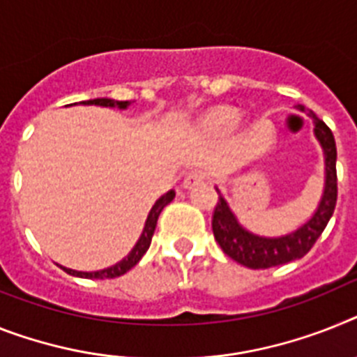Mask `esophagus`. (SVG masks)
<instances>
[{
	"mask_svg": "<svg viewBox=\"0 0 357 357\" xmlns=\"http://www.w3.org/2000/svg\"><path fill=\"white\" fill-rule=\"evenodd\" d=\"M206 179H208L206 172H203V170H192V172H188L187 176H185L183 187L185 188H192V187H196V185L205 183Z\"/></svg>",
	"mask_w": 357,
	"mask_h": 357,
	"instance_id": "obj_1",
	"label": "esophagus"
}]
</instances>
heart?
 <instances>
[{"instance_id":"b5f03b06","label":"heart","mask_w":357,"mask_h":357,"mask_svg":"<svg viewBox=\"0 0 357 357\" xmlns=\"http://www.w3.org/2000/svg\"><path fill=\"white\" fill-rule=\"evenodd\" d=\"M236 121V110L232 109H218L208 114L206 123L212 128H227Z\"/></svg>"}]
</instances>
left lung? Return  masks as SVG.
Returning <instances> with one entry per match:
<instances>
[{"instance_id":"obj_1","label":"left lung","mask_w":357,"mask_h":357,"mask_svg":"<svg viewBox=\"0 0 357 357\" xmlns=\"http://www.w3.org/2000/svg\"><path fill=\"white\" fill-rule=\"evenodd\" d=\"M299 109L305 110L303 105H298ZM314 119V132L323 146L325 154V192H323L321 203L317 206L316 214L305 223L301 229L283 238H261L239 227L234 214L227 206L223 197H218L212 214V232L215 241L220 243L221 250L234 261L248 266V268H271V266L285 265L303 257L305 254L314 247L317 238L325 230L326 223L334 214L337 202V174H336V142L332 136V130L325 125V121L317 118L314 112H308Z\"/></svg>"}]
</instances>
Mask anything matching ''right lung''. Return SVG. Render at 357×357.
I'll return each mask as SVG.
<instances>
[{
    "mask_svg": "<svg viewBox=\"0 0 357 357\" xmlns=\"http://www.w3.org/2000/svg\"><path fill=\"white\" fill-rule=\"evenodd\" d=\"M85 105H100V107H119V109H127L130 101H114L109 100V98H98V100H89V101H82ZM176 192L170 190L167 192L165 196H161L155 205L152 206L151 214L146 218V223H145V229H143V234L139 238V241L136 243V247L132 248V252L128 254L123 261L116 263L114 266H109V268H103V271H98V272H77V271H72V268H65L61 266L63 271L67 272L70 275H77V278H86V280H112V278H118V275H123L125 272H128L132 266L137 265V261L142 259L143 254L149 250L151 247V241H152V236H154V230H155V225H158V218H160L161 211H163L165 206L169 205L170 202L174 199Z\"/></svg>",
    "mask_w": 357,
    "mask_h": 357,
    "instance_id": "add662e5",
    "label": "right lung"
}]
</instances>
